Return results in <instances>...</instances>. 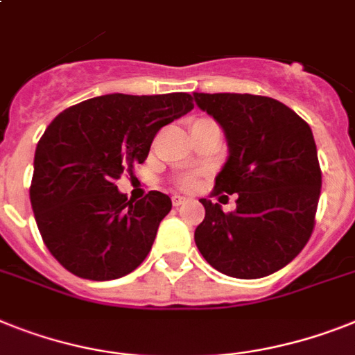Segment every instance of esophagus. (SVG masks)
I'll return each mask as SVG.
<instances>
[{"instance_id": "esophagus-1", "label": "esophagus", "mask_w": 355, "mask_h": 355, "mask_svg": "<svg viewBox=\"0 0 355 355\" xmlns=\"http://www.w3.org/2000/svg\"><path fill=\"white\" fill-rule=\"evenodd\" d=\"M184 201H187V199L181 198V196H174V198H172V205H174V207H181V205H184Z\"/></svg>"}]
</instances>
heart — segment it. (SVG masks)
Segmentation results:
<instances>
[{"instance_id": "heart-1", "label": "heart", "mask_w": 355, "mask_h": 355, "mask_svg": "<svg viewBox=\"0 0 355 355\" xmlns=\"http://www.w3.org/2000/svg\"><path fill=\"white\" fill-rule=\"evenodd\" d=\"M178 184H180L181 189H184V190L194 189V187H196V175L194 174L181 175L180 181H178Z\"/></svg>"}]
</instances>
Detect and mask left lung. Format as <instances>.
<instances>
[{
	"instance_id": "left-lung-1",
	"label": "left lung",
	"mask_w": 355,
	"mask_h": 355,
	"mask_svg": "<svg viewBox=\"0 0 355 355\" xmlns=\"http://www.w3.org/2000/svg\"><path fill=\"white\" fill-rule=\"evenodd\" d=\"M194 99L223 127L230 148L212 196L237 194L234 212L199 199L205 219L196 228V245L227 276L274 274L314 232L321 168L309 123L266 96L194 92Z\"/></svg>"
}]
</instances>
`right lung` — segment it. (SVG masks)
<instances>
[{
  "mask_svg": "<svg viewBox=\"0 0 355 355\" xmlns=\"http://www.w3.org/2000/svg\"><path fill=\"white\" fill-rule=\"evenodd\" d=\"M194 108L187 92L107 94L67 108L34 156L31 203L49 252L83 279L127 276L145 261L172 201L150 190L139 201L116 187L143 163L157 132Z\"/></svg>",
  "mask_w": 355,
  "mask_h": 355,
  "instance_id": "right-lung-1",
  "label": "right lung"
}]
</instances>
